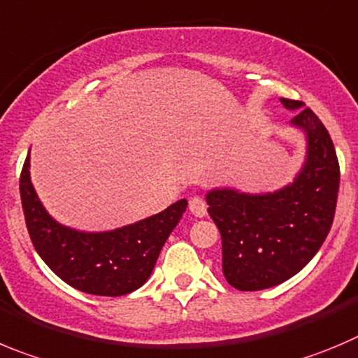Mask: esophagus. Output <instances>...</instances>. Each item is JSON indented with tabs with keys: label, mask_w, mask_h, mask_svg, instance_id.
<instances>
[{
	"label": "esophagus",
	"mask_w": 358,
	"mask_h": 358,
	"mask_svg": "<svg viewBox=\"0 0 358 358\" xmlns=\"http://www.w3.org/2000/svg\"><path fill=\"white\" fill-rule=\"evenodd\" d=\"M189 210L190 213L194 217H205L206 215V203L205 199L198 198V196H194V198L189 199Z\"/></svg>",
	"instance_id": "1"
}]
</instances>
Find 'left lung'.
<instances>
[{"label":"left lung","mask_w":358,"mask_h":358,"mask_svg":"<svg viewBox=\"0 0 358 358\" xmlns=\"http://www.w3.org/2000/svg\"><path fill=\"white\" fill-rule=\"evenodd\" d=\"M296 111L292 125L306 134V160L292 183L249 194L231 187L206 192L208 213L222 238V272L240 292H258L299 273L332 228L339 162L318 116L300 100L280 99Z\"/></svg>","instance_id":"left-lung-1"}]
</instances>
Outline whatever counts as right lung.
<instances>
[{
	"label": "right lung",
	"instance_id": "1",
	"mask_svg": "<svg viewBox=\"0 0 358 358\" xmlns=\"http://www.w3.org/2000/svg\"><path fill=\"white\" fill-rule=\"evenodd\" d=\"M19 190L26 228L40 258L66 285L99 296H120L141 288L187 208V199H180L155 215L111 231L69 228L52 219L36 196L29 153Z\"/></svg>",
	"mask_w": 358,
	"mask_h": 358
}]
</instances>
